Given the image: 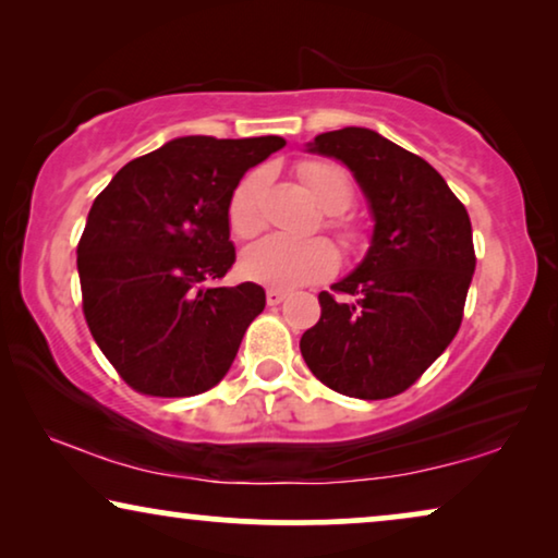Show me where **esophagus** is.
I'll list each match as a JSON object with an SVG mask.
<instances>
[{
	"mask_svg": "<svg viewBox=\"0 0 558 558\" xmlns=\"http://www.w3.org/2000/svg\"><path fill=\"white\" fill-rule=\"evenodd\" d=\"M287 300V292H281V289H269V292H266V302L271 304V307H277V304H281Z\"/></svg>",
	"mask_w": 558,
	"mask_h": 558,
	"instance_id": "esophagus-1",
	"label": "esophagus"
}]
</instances>
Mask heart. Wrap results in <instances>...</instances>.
Returning a JSON list of instances; mask_svg holds the SVG:
<instances>
[{
	"label": "heart",
	"mask_w": 558,
	"mask_h": 558,
	"mask_svg": "<svg viewBox=\"0 0 558 558\" xmlns=\"http://www.w3.org/2000/svg\"><path fill=\"white\" fill-rule=\"evenodd\" d=\"M300 178L312 201L327 216H338L350 205L348 174L327 162H304ZM228 223L241 239L254 235L264 226V172H251L235 185L228 203ZM342 241H353V233L342 231ZM338 266V251L325 239H287V235H266L251 243L241 256V274L256 284L271 289H296L312 281L330 277Z\"/></svg>",
	"instance_id": "b5f03b06"
}]
</instances>
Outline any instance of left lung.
I'll list each match as a JSON object with an SVG mask.
<instances>
[{
    "instance_id": "8db88e82",
    "label": "left lung",
    "mask_w": 558,
    "mask_h": 558,
    "mask_svg": "<svg viewBox=\"0 0 558 558\" xmlns=\"http://www.w3.org/2000/svg\"><path fill=\"white\" fill-rule=\"evenodd\" d=\"M312 155L338 159L365 195L373 233L363 262L319 292L302 335L310 371L332 391L378 401L407 391L460 330L475 274L472 226L445 178L365 126L317 134Z\"/></svg>"
}]
</instances>
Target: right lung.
<instances>
[{
	"mask_svg": "<svg viewBox=\"0 0 558 558\" xmlns=\"http://www.w3.org/2000/svg\"><path fill=\"white\" fill-rule=\"evenodd\" d=\"M281 136H180L113 174L78 243L83 315L140 393L180 399L223 380L266 294L210 287L235 262L228 203Z\"/></svg>",
	"mask_w": 558,
	"mask_h": 558,
	"instance_id": "right-lung-1",
	"label": "right lung"
}]
</instances>
